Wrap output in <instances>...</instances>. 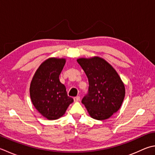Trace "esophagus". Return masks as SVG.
Returning a JSON list of instances; mask_svg holds the SVG:
<instances>
[{"instance_id":"obj_1","label":"esophagus","mask_w":155,"mask_h":155,"mask_svg":"<svg viewBox=\"0 0 155 155\" xmlns=\"http://www.w3.org/2000/svg\"><path fill=\"white\" fill-rule=\"evenodd\" d=\"M74 102L79 101H80V97L79 96L75 97H74Z\"/></svg>"}]
</instances>
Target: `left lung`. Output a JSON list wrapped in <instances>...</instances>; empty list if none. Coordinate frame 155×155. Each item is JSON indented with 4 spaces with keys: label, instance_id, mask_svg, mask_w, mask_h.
<instances>
[{
    "label": "left lung",
    "instance_id": "obj_1",
    "mask_svg": "<svg viewBox=\"0 0 155 155\" xmlns=\"http://www.w3.org/2000/svg\"><path fill=\"white\" fill-rule=\"evenodd\" d=\"M77 62L89 80V93L82 100L89 116L105 120L120 110L125 97V86L116 70L99 56L81 58Z\"/></svg>",
    "mask_w": 155,
    "mask_h": 155
}]
</instances>
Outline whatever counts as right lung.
I'll use <instances>...</instances> for the list:
<instances>
[{"mask_svg":"<svg viewBox=\"0 0 155 155\" xmlns=\"http://www.w3.org/2000/svg\"><path fill=\"white\" fill-rule=\"evenodd\" d=\"M66 63L61 58H49L35 71L29 87L30 97L35 108L49 120L64 116L73 99L68 96L59 76Z\"/></svg>","mask_w":155,"mask_h":155,"instance_id":"right-lung-1","label":"right lung"}]
</instances>
